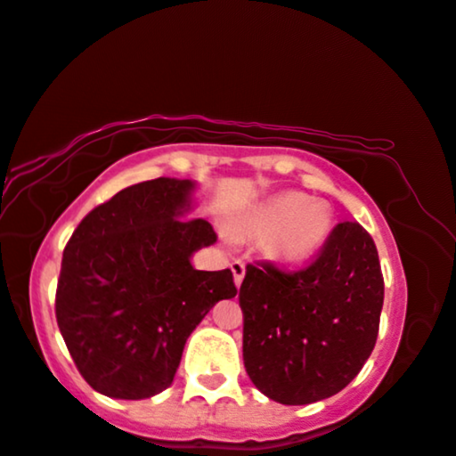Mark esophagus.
<instances>
[{
    "label": "esophagus",
    "instance_id": "obj_1",
    "mask_svg": "<svg viewBox=\"0 0 456 456\" xmlns=\"http://www.w3.org/2000/svg\"><path fill=\"white\" fill-rule=\"evenodd\" d=\"M231 271H233V281H235V285L240 287V285H241V281H243V277H246V265H243L241 260H233V262H231Z\"/></svg>",
    "mask_w": 456,
    "mask_h": 456
}]
</instances>
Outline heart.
Returning <instances> with one entry per match:
<instances>
[{
    "instance_id": "heart-1",
    "label": "heart",
    "mask_w": 456,
    "mask_h": 456,
    "mask_svg": "<svg viewBox=\"0 0 456 456\" xmlns=\"http://www.w3.org/2000/svg\"><path fill=\"white\" fill-rule=\"evenodd\" d=\"M246 227L260 233L273 231L268 249L274 258L299 262L316 254L332 229L330 210L299 191H283L258 204L246 219Z\"/></svg>"
}]
</instances>
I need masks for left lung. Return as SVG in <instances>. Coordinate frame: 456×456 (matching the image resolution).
<instances>
[{
  "label": "left lung",
  "instance_id": "8db88e82",
  "mask_svg": "<svg viewBox=\"0 0 456 456\" xmlns=\"http://www.w3.org/2000/svg\"><path fill=\"white\" fill-rule=\"evenodd\" d=\"M382 301L378 249L359 223H338L301 271L248 265L240 305L249 380L283 405L341 393L374 349Z\"/></svg>",
  "mask_w": 456,
  "mask_h": 456
}]
</instances>
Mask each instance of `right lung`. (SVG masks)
<instances>
[{"instance_id":"obj_1","label":"right lung","mask_w":456,"mask_h":456,"mask_svg":"<svg viewBox=\"0 0 456 456\" xmlns=\"http://www.w3.org/2000/svg\"><path fill=\"white\" fill-rule=\"evenodd\" d=\"M196 183L159 177L91 210L63 249L55 316L82 378L105 396L149 399L171 387L185 341L233 274L196 271L191 256L216 241L191 210Z\"/></svg>"}]
</instances>
